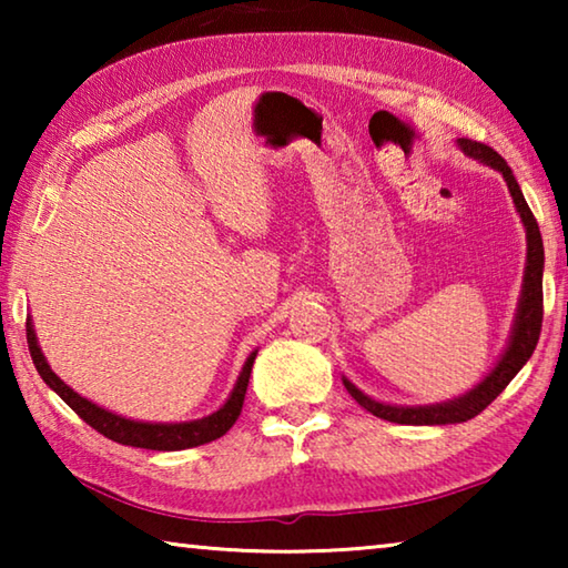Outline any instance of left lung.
Returning a JSON list of instances; mask_svg holds the SVG:
<instances>
[{
  "instance_id": "8db88e82",
  "label": "left lung",
  "mask_w": 568,
  "mask_h": 568,
  "mask_svg": "<svg viewBox=\"0 0 568 568\" xmlns=\"http://www.w3.org/2000/svg\"><path fill=\"white\" fill-rule=\"evenodd\" d=\"M460 150L466 155L484 160L486 165L498 170L506 180L508 190H511L514 205L518 215L524 220L526 227V243H528V255H526V275H524V291H521V303H518L516 313V325L511 343L504 353V358L498 361L496 368L488 373V376L478 383L474 390H468L466 396L456 400L438 403V406H418V408H403V406H386V403H378L365 396L358 388L353 386L351 381H343L345 388H348L351 396L358 400L373 416L390 423H406V426H446V423H464L476 418L486 406H491L498 393H501L508 383L514 381L518 371L524 368L526 361L531 358V353L538 343V335H541V321H544V243L541 233H538V223L531 213V207L526 205L524 192L518 187L511 168L506 165V160L498 155L494 148L484 145V142L476 140H458Z\"/></svg>"
}]
</instances>
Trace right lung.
I'll list each match as a JSON object with an SVG mask.
<instances>
[{
    "label": "right lung",
    "instance_id": "1",
    "mask_svg": "<svg viewBox=\"0 0 568 568\" xmlns=\"http://www.w3.org/2000/svg\"><path fill=\"white\" fill-rule=\"evenodd\" d=\"M27 345H30L34 368L42 376V381L84 423H90L98 434H102L110 440H118V444H122V446L150 448V450H182V448H192V446H203V444H210V440L225 436L227 430L233 428V423L237 420L240 410H243L250 371H253V361H255V353H250V358L243 365V373H240V378L233 388V396H230L225 406L215 410L213 416L190 420V423H140V420L114 416V413L94 406L92 400L77 396V393L67 386V383L57 378L50 365H47L40 345H37V335H34L32 323H27Z\"/></svg>",
    "mask_w": 568,
    "mask_h": 568
}]
</instances>
